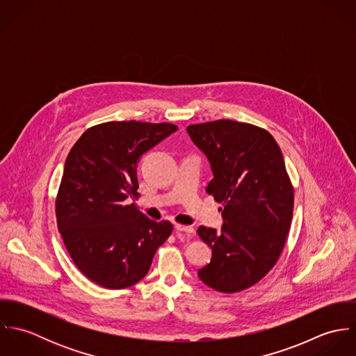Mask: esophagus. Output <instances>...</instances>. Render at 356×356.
<instances>
[{
    "label": "esophagus",
    "mask_w": 356,
    "mask_h": 356,
    "mask_svg": "<svg viewBox=\"0 0 356 356\" xmlns=\"http://www.w3.org/2000/svg\"><path fill=\"white\" fill-rule=\"evenodd\" d=\"M175 230L184 232L186 234H193V232H195V229L192 226H185V225H175Z\"/></svg>",
    "instance_id": "esophagus-1"
}]
</instances>
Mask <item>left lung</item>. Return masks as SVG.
Segmentation results:
<instances>
[{
    "label": "left lung",
    "mask_w": 356,
    "mask_h": 356,
    "mask_svg": "<svg viewBox=\"0 0 356 356\" xmlns=\"http://www.w3.org/2000/svg\"><path fill=\"white\" fill-rule=\"evenodd\" d=\"M186 131L211 164L205 191L223 205L220 233L197 229L212 250L197 275L218 292L244 291L277 263L291 227L293 188L284 156L268 131L248 123L222 119Z\"/></svg>",
    "instance_id": "left-lung-1"
}]
</instances>
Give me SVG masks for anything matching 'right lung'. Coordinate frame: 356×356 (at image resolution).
Segmentation results:
<instances>
[{
    "label": "right lung",
    "mask_w": 356,
    "mask_h": 356,
    "mask_svg": "<svg viewBox=\"0 0 356 356\" xmlns=\"http://www.w3.org/2000/svg\"><path fill=\"white\" fill-rule=\"evenodd\" d=\"M178 127L106 122L88 129L67 156L56 199L57 227L76 267L93 282L122 289L141 281L172 225L141 213L137 164Z\"/></svg>",
    "instance_id": "right-lung-1"
}]
</instances>
